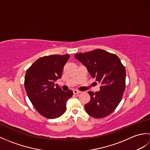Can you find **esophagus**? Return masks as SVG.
<instances>
[{
	"label": "esophagus",
	"instance_id": "obj_1",
	"mask_svg": "<svg viewBox=\"0 0 150 150\" xmlns=\"http://www.w3.org/2000/svg\"><path fill=\"white\" fill-rule=\"evenodd\" d=\"M81 91H78V90H73V93L74 94H79V93H81Z\"/></svg>",
	"mask_w": 150,
	"mask_h": 150
}]
</instances>
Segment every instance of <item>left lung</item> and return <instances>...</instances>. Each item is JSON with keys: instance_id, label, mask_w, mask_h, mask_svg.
Segmentation results:
<instances>
[{"instance_id": "8db88e82", "label": "left lung", "mask_w": 150, "mask_h": 150, "mask_svg": "<svg viewBox=\"0 0 150 150\" xmlns=\"http://www.w3.org/2000/svg\"><path fill=\"white\" fill-rule=\"evenodd\" d=\"M75 58L86 67L100 85L99 91L88 92L91 98L84 106L86 111L96 119L109 115L120 103L125 90V67L115 54L100 49L79 53Z\"/></svg>"}]
</instances>
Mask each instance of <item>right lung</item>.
Wrapping results in <instances>:
<instances>
[{
  "instance_id": "1",
  "label": "right lung",
  "mask_w": 150,
  "mask_h": 150,
  "mask_svg": "<svg viewBox=\"0 0 150 150\" xmlns=\"http://www.w3.org/2000/svg\"><path fill=\"white\" fill-rule=\"evenodd\" d=\"M69 55H52L37 59L26 70L24 86L36 110L47 119H55L65 112L66 103L73 91H64L55 82L62 77Z\"/></svg>"
}]
</instances>
